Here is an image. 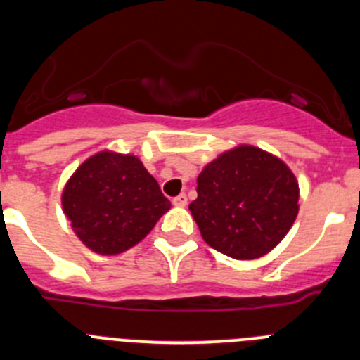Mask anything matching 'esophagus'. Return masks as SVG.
<instances>
[{"instance_id":"34e87169","label":"esophagus","mask_w":360,"mask_h":360,"mask_svg":"<svg viewBox=\"0 0 360 360\" xmlns=\"http://www.w3.org/2000/svg\"><path fill=\"white\" fill-rule=\"evenodd\" d=\"M173 203H174V205H176V207H186V205H187V196L182 193V195H178L176 198L173 200Z\"/></svg>"}]
</instances>
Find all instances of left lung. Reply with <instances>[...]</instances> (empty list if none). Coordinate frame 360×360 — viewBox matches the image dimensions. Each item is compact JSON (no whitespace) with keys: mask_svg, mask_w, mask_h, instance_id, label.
Here are the masks:
<instances>
[{"mask_svg":"<svg viewBox=\"0 0 360 360\" xmlns=\"http://www.w3.org/2000/svg\"><path fill=\"white\" fill-rule=\"evenodd\" d=\"M191 214L212 249L234 259L265 256L295 221L299 186L288 165L254 146L225 151L203 167Z\"/></svg>","mask_w":360,"mask_h":360,"instance_id":"obj_1","label":"left lung"}]
</instances>
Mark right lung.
<instances>
[{"instance_id": "right-lung-1", "label": "right lung", "mask_w": 360, "mask_h": 360, "mask_svg": "<svg viewBox=\"0 0 360 360\" xmlns=\"http://www.w3.org/2000/svg\"><path fill=\"white\" fill-rule=\"evenodd\" d=\"M63 211L79 240L97 254H120L149 234L171 202L133 155L101 151L72 174Z\"/></svg>"}]
</instances>
